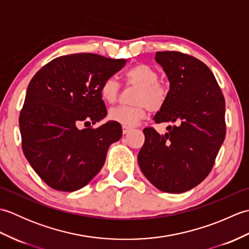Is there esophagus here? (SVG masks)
Returning <instances> with one entry per match:
<instances>
[{
    "label": "esophagus",
    "instance_id": "obj_1",
    "mask_svg": "<svg viewBox=\"0 0 249 249\" xmlns=\"http://www.w3.org/2000/svg\"><path fill=\"white\" fill-rule=\"evenodd\" d=\"M131 129L133 127H130V126H123V134H128Z\"/></svg>",
    "mask_w": 249,
    "mask_h": 249
}]
</instances>
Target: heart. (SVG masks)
I'll list each match as a JSON object with an SVG mask.
<instances>
[{
  "instance_id": "b5f03b06",
  "label": "heart",
  "mask_w": 249,
  "mask_h": 249,
  "mask_svg": "<svg viewBox=\"0 0 249 249\" xmlns=\"http://www.w3.org/2000/svg\"><path fill=\"white\" fill-rule=\"evenodd\" d=\"M127 84L137 87L133 106H118L110 109L109 119L124 126H134L144 118L146 109L151 112L160 111L168 100L170 89L160 80V73L145 63H139L125 71ZM121 93V86L114 77L105 79L100 86V95L105 102L113 104Z\"/></svg>"
}]
</instances>
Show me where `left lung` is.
<instances>
[{"instance_id":"8db88e82","label":"left lung","mask_w":249,"mask_h":249,"mask_svg":"<svg viewBox=\"0 0 249 249\" xmlns=\"http://www.w3.org/2000/svg\"><path fill=\"white\" fill-rule=\"evenodd\" d=\"M170 93L155 123H172L168 133L143 129L138 162L145 178L161 192L179 194L209 176L226 136L225 97L203 62L178 51H158Z\"/></svg>"}]
</instances>
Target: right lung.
I'll return each mask as SVG.
<instances>
[{"label": "right lung", "mask_w": 249, "mask_h": 249, "mask_svg": "<svg viewBox=\"0 0 249 249\" xmlns=\"http://www.w3.org/2000/svg\"><path fill=\"white\" fill-rule=\"evenodd\" d=\"M126 64L94 53L55 57L29 83L19 115L22 151L30 165L51 188L78 190L103 168L108 147L122 137V126L108 122L100 86Z\"/></svg>", "instance_id": "right-lung-1"}]
</instances>
